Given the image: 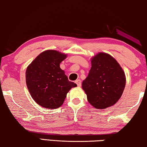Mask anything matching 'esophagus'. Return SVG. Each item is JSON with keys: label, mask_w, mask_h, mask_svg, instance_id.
Segmentation results:
<instances>
[{"label": "esophagus", "mask_w": 147, "mask_h": 147, "mask_svg": "<svg viewBox=\"0 0 147 147\" xmlns=\"http://www.w3.org/2000/svg\"><path fill=\"white\" fill-rule=\"evenodd\" d=\"M76 84H77V86H78V87H80V86H82V82H81V80H76Z\"/></svg>", "instance_id": "esophagus-1"}]
</instances>
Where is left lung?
Masks as SVG:
<instances>
[{"label":"left lung","instance_id":"8db88e82","mask_svg":"<svg viewBox=\"0 0 147 147\" xmlns=\"http://www.w3.org/2000/svg\"><path fill=\"white\" fill-rule=\"evenodd\" d=\"M92 67L82 82L89 103L97 109L114 105L121 97L126 85L125 74L113 57L98 53L91 59Z\"/></svg>","mask_w":147,"mask_h":147}]
</instances>
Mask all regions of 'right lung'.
I'll use <instances>...</instances> for the list:
<instances>
[{
    "instance_id": "1",
    "label": "right lung",
    "mask_w": 147,
    "mask_h": 147,
    "mask_svg": "<svg viewBox=\"0 0 147 147\" xmlns=\"http://www.w3.org/2000/svg\"><path fill=\"white\" fill-rule=\"evenodd\" d=\"M66 54L55 50L40 53L26 70V84L33 99L42 107L55 109L63 104L68 92L77 85L68 80L59 64Z\"/></svg>"
}]
</instances>
